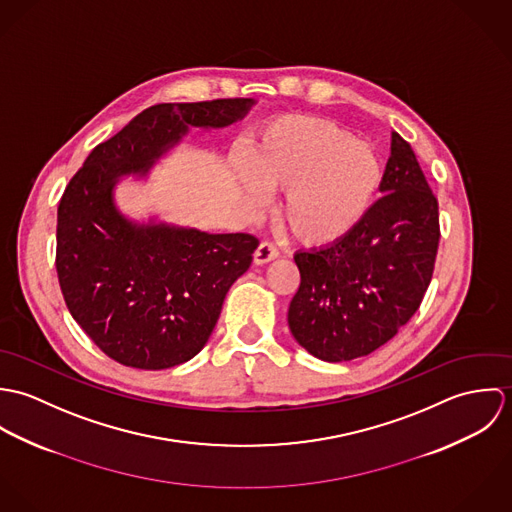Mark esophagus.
<instances>
[{
  "label": "esophagus",
  "mask_w": 512,
  "mask_h": 512,
  "mask_svg": "<svg viewBox=\"0 0 512 512\" xmlns=\"http://www.w3.org/2000/svg\"><path fill=\"white\" fill-rule=\"evenodd\" d=\"M276 258H278V250H276V246L270 244V242H262V244L256 248V252H254V262H256L258 266L268 264V262H272V260H276Z\"/></svg>",
  "instance_id": "obj_1"
}]
</instances>
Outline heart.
I'll return each mask as SVG.
<instances>
[{
  "label": "heart",
  "mask_w": 512,
  "mask_h": 512,
  "mask_svg": "<svg viewBox=\"0 0 512 512\" xmlns=\"http://www.w3.org/2000/svg\"><path fill=\"white\" fill-rule=\"evenodd\" d=\"M382 179L372 147L331 120L284 116L268 124L246 151L238 181L252 203L285 191L280 220L307 246L349 236L370 211Z\"/></svg>",
  "instance_id": "1"
}]
</instances>
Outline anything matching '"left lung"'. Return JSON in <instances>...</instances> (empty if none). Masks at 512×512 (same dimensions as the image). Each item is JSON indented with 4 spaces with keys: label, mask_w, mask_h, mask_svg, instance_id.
Returning a JSON list of instances; mask_svg holds the SVG:
<instances>
[{
    "label": "left lung",
    "mask_w": 512,
    "mask_h": 512,
    "mask_svg": "<svg viewBox=\"0 0 512 512\" xmlns=\"http://www.w3.org/2000/svg\"><path fill=\"white\" fill-rule=\"evenodd\" d=\"M380 197L343 240L299 250L288 323L313 357L343 363L388 343L418 311L434 274L438 199L412 146L392 132Z\"/></svg>",
    "instance_id": "8db88e82"
}]
</instances>
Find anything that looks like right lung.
<instances>
[{
    "label": "right lung",
    "instance_id": "right-lung-1",
    "mask_svg": "<svg viewBox=\"0 0 512 512\" xmlns=\"http://www.w3.org/2000/svg\"><path fill=\"white\" fill-rule=\"evenodd\" d=\"M252 104H155L94 147L69 181L57 211L61 292L74 321L116 363L161 370L193 359L226 292L250 268L258 238L134 222L118 211L114 187L126 175L146 177L189 128L230 126Z\"/></svg>",
    "mask_w": 512,
    "mask_h": 512
}]
</instances>
